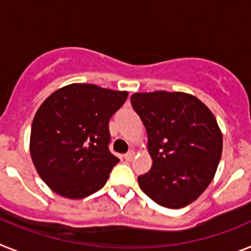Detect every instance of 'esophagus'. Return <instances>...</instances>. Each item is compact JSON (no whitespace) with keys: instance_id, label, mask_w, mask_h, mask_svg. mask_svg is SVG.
I'll return each instance as SVG.
<instances>
[{"instance_id":"obj_1","label":"esophagus","mask_w":251,"mask_h":251,"mask_svg":"<svg viewBox=\"0 0 251 251\" xmlns=\"http://www.w3.org/2000/svg\"><path fill=\"white\" fill-rule=\"evenodd\" d=\"M134 156H136V152L134 151H129V152L124 154V158L127 159V161H132L134 158Z\"/></svg>"}]
</instances>
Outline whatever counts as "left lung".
I'll return each mask as SVG.
<instances>
[{
    "instance_id": "1",
    "label": "left lung",
    "mask_w": 251,
    "mask_h": 251,
    "mask_svg": "<svg viewBox=\"0 0 251 251\" xmlns=\"http://www.w3.org/2000/svg\"><path fill=\"white\" fill-rule=\"evenodd\" d=\"M133 109L147 130L152 167L139 187L163 207L197 200L216 174L223 134L215 115L196 97L181 92L134 93Z\"/></svg>"
}]
</instances>
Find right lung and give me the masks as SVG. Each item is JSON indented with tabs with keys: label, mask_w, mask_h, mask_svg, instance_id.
<instances>
[{
	"label": "right lung",
	"mask_w": 251,
	"mask_h": 251,
	"mask_svg": "<svg viewBox=\"0 0 251 251\" xmlns=\"http://www.w3.org/2000/svg\"><path fill=\"white\" fill-rule=\"evenodd\" d=\"M128 92L74 83L40 105L31 126L37 174L60 196L84 199L100 190L119 159L109 152V119Z\"/></svg>",
	"instance_id": "add662e5"
}]
</instances>
